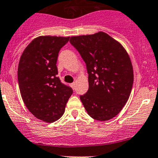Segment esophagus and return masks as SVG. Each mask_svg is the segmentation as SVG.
<instances>
[{
    "label": "esophagus",
    "instance_id": "esophagus-1",
    "mask_svg": "<svg viewBox=\"0 0 158 158\" xmlns=\"http://www.w3.org/2000/svg\"><path fill=\"white\" fill-rule=\"evenodd\" d=\"M75 85H76V83H75V82H73V83L70 84V86H71L72 88H74V87H75Z\"/></svg>",
    "mask_w": 158,
    "mask_h": 158
}]
</instances>
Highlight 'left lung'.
Returning a JSON list of instances; mask_svg holds the SVG:
<instances>
[{"label": "left lung", "instance_id": "obj_1", "mask_svg": "<svg viewBox=\"0 0 158 158\" xmlns=\"http://www.w3.org/2000/svg\"><path fill=\"white\" fill-rule=\"evenodd\" d=\"M69 42L86 64L89 89L80 99L87 113L98 121L115 117L128 102L134 82L126 49L102 31L71 36Z\"/></svg>", "mask_w": 158, "mask_h": 158}]
</instances>
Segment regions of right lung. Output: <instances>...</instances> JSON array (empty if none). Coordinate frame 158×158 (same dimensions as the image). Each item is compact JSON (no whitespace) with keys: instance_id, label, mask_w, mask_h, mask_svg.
Wrapping results in <instances>:
<instances>
[{"instance_id":"right-lung-1","label":"right lung","mask_w":158,"mask_h":158,"mask_svg":"<svg viewBox=\"0 0 158 158\" xmlns=\"http://www.w3.org/2000/svg\"><path fill=\"white\" fill-rule=\"evenodd\" d=\"M68 37L40 36L23 50L17 69L20 95L25 106L36 118L47 123L62 117L73 89L56 76L57 57Z\"/></svg>"}]
</instances>
